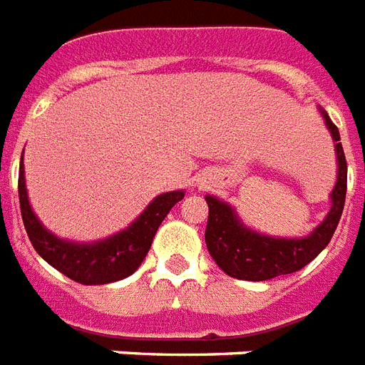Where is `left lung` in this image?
<instances>
[{"label": "left lung", "mask_w": 365, "mask_h": 365, "mask_svg": "<svg viewBox=\"0 0 365 365\" xmlns=\"http://www.w3.org/2000/svg\"><path fill=\"white\" fill-rule=\"evenodd\" d=\"M326 128L331 134L337 157V180L329 193V212L322 222L305 237H271L242 222L233 206L214 195H206L208 205V225H206V248L217 267L229 277L239 280H269V278L289 274L311 263L334 237L337 223L343 214L346 195V160L341 145L337 126L322 108Z\"/></svg>", "instance_id": "left-lung-1"}]
</instances>
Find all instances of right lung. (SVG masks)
<instances>
[{
    "instance_id": "right-lung-1",
    "label": "right lung",
    "mask_w": 365,
    "mask_h": 365,
    "mask_svg": "<svg viewBox=\"0 0 365 365\" xmlns=\"http://www.w3.org/2000/svg\"><path fill=\"white\" fill-rule=\"evenodd\" d=\"M185 197L183 189L157 195L140 216L126 229L94 242H76L51 233L36 216L28 199L24 178V151L19 168V199L22 222L34 248L48 265L85 286L110 284L130 277L145 259L157 229L172 210V206Z\"/></svg>"
}]
</instances>
